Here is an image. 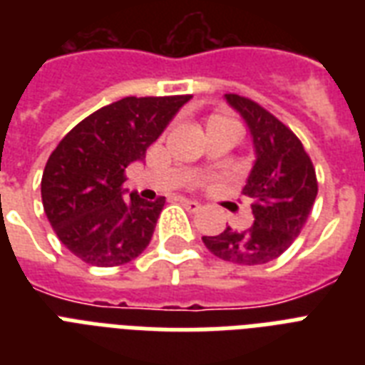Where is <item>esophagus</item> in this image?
<instances>
[{
  "instance_id": "34e87169",
  "label": "esophagus",
  "mask_w": 365,
  "mask_h": 365,
  "mask_svg": "<svg viewBox=\"0 0 365 365\" xmlns=\"http://www.w3.org/2000/svg\"><path fill=\"white\" fill-rule=\"evenodd\" d=\"M180 202H182L185 208H187L189 212H197L200 208V205L197 202V200H189V199H180Z\"/></svg>"
}]
</instances>
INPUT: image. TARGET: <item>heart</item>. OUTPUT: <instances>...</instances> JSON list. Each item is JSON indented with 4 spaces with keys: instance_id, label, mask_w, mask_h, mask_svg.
I'll return each mask as SVG.
<instances>
[{
    "instance_id": "heart-1",
    "label": "heart",
    "mask_w": 365,
    "mask_h": 365,
    "mask_svg": "<svg viewBox=\"0 0 365 365\" xmlns=\"http://www.w3.org/2000/svg\"><path fill=\"white\" fill-rule=\"evenodd\" d=\"M205 126H206V134H210V132H217V130L240 132L239 123L235 121L233 117L225 115V113H212V115L205 121Z\"/></svg>"
}]
</instances>
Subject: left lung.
Listing matches in <instances>:
<instances>
[{
	"label": "left lung",
	"mask_w": 365,
	"mask_h": 365,
	"mask_svg": "<svg viewBox=\"0 0 365 365\" xmlns=\"http://www.w3.org/2000/svg\"><path fill=\"white\" fill-rule=\"evenodd\" d=\"M225 100L254 142L255 160L242 189L254 222L244 231L227 227L202 237V242L220 259L261 265L284 254L301 233L317 199V174L299 138L284 123L254 100L239 94H225Z\"/></svg>",
	"instance_id": "left-lung-1"
}]
</instances>
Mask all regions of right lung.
<instances>
[{
    "label": "right lung",
    "mask_w": 365,
    "mask_h": 365,
    "mask_svg": "<svg viewBox=\"0 0 365 365\" xmlns=\"http://www.w3.org/2000/svg\"><path fill=\"white\" fill-rule=\"evenodd\" d=\"M191 96H128L71 128L48 157L41 199L54 233L88 265H125L148 248L165 197L125 199V168L145 159Z\"/></svg>",
    "instance_id": "add662e5"
}]
</instances>
